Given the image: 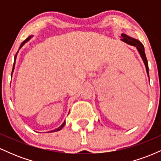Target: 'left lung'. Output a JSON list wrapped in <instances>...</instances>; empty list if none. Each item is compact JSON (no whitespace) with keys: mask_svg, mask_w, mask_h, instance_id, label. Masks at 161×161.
Returning <instances> with one entry per match:
<instances>
[{"mask_svg":"<svg viewBox=\"0 0 161 161\" xmlns=\"http://www.w3.org/2000/svg\"><path fill=\"white\" fill-rule=\"evenodd\" d=\"M121 36H122L121 40L123 41V42H125V43L128 44V45L135 46V47L137 48V50L138 51V53H140L141 57L142 58V60H143V62H144V64H145V66L146 68V71H147V75H148V77H149L148 64H147V58H146V56H145V48H144L143 45H142V44L138 40L136 39V38H132V37L127 36V35H125V34H122Z\"/></svg>","mask_w":161,"mask_h":161,"instance_id":"left-lung-1","label":"left lung"}]
</instances>
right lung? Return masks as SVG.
Wrapping results in <instances>:
<instances>
[{
	"instance_id": "add662e5",
	"label": "right lung",
	"mask_w": 161,
	"mask_h": 161,
	"mask_svg": "<svg viewBox=\"0 0 161 161\" xmlns=\"http://www.w3.org/2000/svg\"><path fill=\"white\" fill-rule=\"evenodd\" d=\"M32 36H30L29 37H28V38H26V39H25V41H23V42H22V44L21 45H20V47H19V49L21 48L22 47H23V46L25 45V43H26L27 42H29V40L31 39V38H32ZM18 51H17V53H18ZM17 53H16V55H15V57H14V66H13V70H12V73H13V72H14V66H15V61H16V56H17ZM11 76H12V75H11ZM65 123H66V122L64 121V123H63V124L60 125V127H58V128L57 129H54V130H52V131H51V132H57V131H59V130H60V129H61L64 126V125H65Z\"/></svg>"
}]
</instances>
